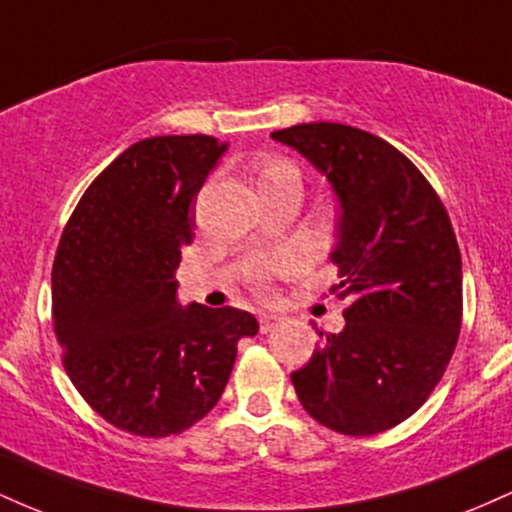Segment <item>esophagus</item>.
Instances as JSON below:
<instances>
[{"mask_svg": "<svg viewBox=\"0 0 512 512\" xmlns=\"http://www.w3.org/2000/svg\"><path fill=\"white\" fill-rule=\"evenodd\" d=\"M279 320H281L279 315H272V313H260V332H262V334L272 332V327H274L276 322H279Z\"/></svg>", "mask_w": 512, "mask_h": 512, "instance_id": "34e87169", "label": "esophagus"}]
</instances>
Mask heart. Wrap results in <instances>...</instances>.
I'll return each mask as SVG.
<instances>
[{"label": "heart", "instance_id": "1", "mask_svg": "<svg viewBox=\"0 0 512 512\" xmlns=\"http://www.w3.org/2000/svg\"><path fill=\"white\" fill-rule=\"evenodd\" d=\"M281 173H296V168L291 166V163L286 161H269L262 166V173H260V180H267V178H274V175H281ZM293 260L291 255H276V257H269V260H264L262 264H257L255 269H252V281H255L260 289L267 286V281L272 279L276 274H284L293 269Z\"/></svg>", "mask_w": 512, "mask_h": 512}]
</instances>
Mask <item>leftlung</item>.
<instances>
[{
  "label": "left lung",
  "instance_id": "1",
  "mask_svg": "<svg viewBox=\"0 0 512 512\" xmlns=\"http://www.w3.org/2000/svg\"><path fill=\"white\" fill-rule=\"evenodd\" d=\"M330 180L339 199L330 260L344 330L291 383L317 424L375 436L402 424L440 383L462 325V257L448 211L421 170L385 139L339 122L272 132Z\"/></svg>",
  "mask_w": 512,
  "mask_h": 512
}]
</instances>
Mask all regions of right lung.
Masks as SVG:
<instances>
[{
    "mask_svg": "<svg viewBox=\"0 0 512 512\" xmlns=\"http://www.w3.org/2000/svg\"><path fill=\"white\" fill-rule=\"evenodd\" d=\"M228 144L173 134L132 144L88 185L52 264V325L79 395L120 431L182 433L216 407L238 342L260 325L238 308L178 303L192 202Z\"/></svg>",
    "mask_w": 512,
    "mask_h": 512,
    "instance_id": "1",
    "label": "right lung"
}]
</instances>
